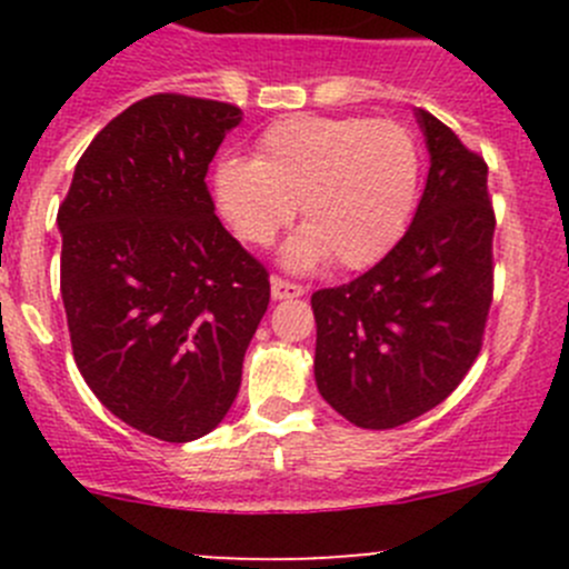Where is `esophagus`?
I'll return each instance as SVG.
<instances>
[{
	"mask_svg": "<svg viewBox=\"0 0 569 569\" xmlns=\"http://www.w3.org/2000/svg\"><path fill=\"white\" fill-rule=\"evenodd\" d=\"M306 295V286L302 283H291V280L280 278V274H274L272 278V297L274 300H289V297H302Z\"/></svg>",
	"mask_w": 569,
	"mask_h": 569,
	"instance_id": "34e87169",
	"label": "esophagus"
}]
</instances>
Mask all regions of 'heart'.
Segmentation results:
<instances>
[{"instance_id": "heart-1", "label": "heart", "mask_w": 569, "mask_h": 569, "mask_svg": "<svg viewBox=\"0 0 569 569\" xmlns=\"http://www.w3.org/2000/svg\"><path fill=\"white\" fill-rule=\"evenodd\" d=\"M418 178L421 146L399 120L297 114L258 137L256 159H222L214 194L242 242L269 244L300 206L308 231L286 261L311 267L332 256L341 269H363L405 233Z\"/></svg>"}]
</instances>
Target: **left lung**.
<instances>
[{
  "label": "left lung",
  "mask_w": 569,
  "mask_h": 569,
  "mask_svg": "<svg viewBox=\"0 0 569 569\" xmlns=\"http://www.w3.org/2000/svg\"><path fill=\"white\" fill-rule=\"evenodd\" d=\"M418 123L432 164L412 226L369 272L311 297L319 393L360 429L401 427L455 391L492 302L487 162L427 109Z\"/></svg>",
  "instance_id": "left-lung-1"
}]
</instances>
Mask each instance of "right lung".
Here are the masks:
<instances>
[{
    "label": "right lung",
    "instance_id": "obj_1",
    "mask_svg": "<svg viewBox=\"0 0 569 569\" xmlns=\"http://www.w3.org/2000/svg\"><path fill=\"white\" fill-rule=\"evenodd\" d=\"M237 104L157 93L112 118L57 211L73 360L101 405L168 443L231 410L269 272L214 214L209 162Z\"/></svg>",
    "mask_w": 569,
    "mask_h": 569
}]
</instances>
